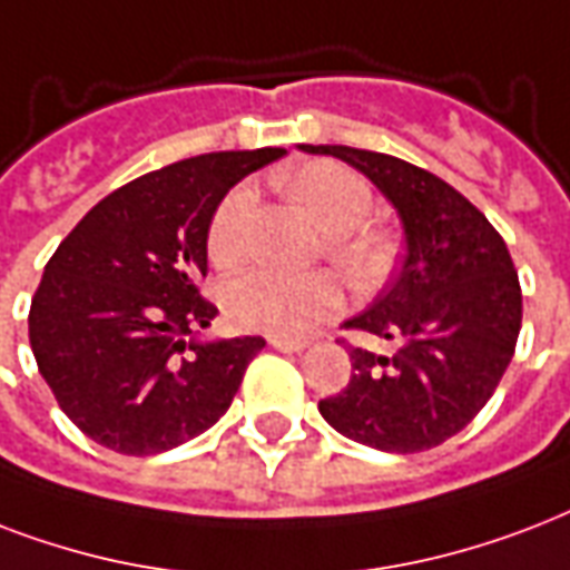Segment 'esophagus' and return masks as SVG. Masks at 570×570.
Instances as JSON below:
<instances>
[{"mask_svg":"<svg viewBox=\"0 0 570 570\" xmlns=\"http://www.w3.org/2000/svg\"><path fill=\"white\" fill-rule=\"evenodd\" d=\"M267 342H271V347L282 351V354H299V351L308 347V342H303V338H288V335H271Z\"/></svg>","mask_w":570,"mask_h":570,"instance_id":"obj_1","label":"esophagus"}]
</instances>
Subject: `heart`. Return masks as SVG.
Wrapping results in <instances>:
<instances>
[{
	"label": "heart",
	"instance_id": "b5f03b06",
	"mask_svg": "<svg viewBox=\"0 0 570 570\" xmlns=\"http://www.w3.org/2000/svg\"><path fill=\"white\" fill-rule=\"evenodd\" d=\"M285 187L308 207L317 225L330 232L326 255L333 258L347 279L356 285L381 279L390 267V237L360 225L372 210V189L360 175L330 160L306 163L285 175ZM255 205L253 184H237L216 205L207 228L210 258L232 264L244 253V232ZM342 303V288L330 273L246 271L228 282L223 291L225 315L244 330L273 335H303L330 317Z\"/></svg>",
	"mask_w": 570,
	"mask_h": 570
}]
</instances>
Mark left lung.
Returning a JSON list of instances; mask_svg holds the SVG:
<instances>
[{"instance_id":"8db88e82","label":"left lung","mask_w":570,"mask_h":570,"mask_svg":"<svg viewBox=\"0 0 570 570\" xmlns=\"http://www.w3.org/2000/svg\"><path fill=\"white\" fill-rule=\"evenodd\" d=\"M299 151L363 171L404 232L399 276L345 321L399 351L347 347L351 381L317 410L338 434L381 452L434 449L473 422L514 356L523 297L509 246L479 207L413 163L347 145Z\"/></svg>"}]
</instances>
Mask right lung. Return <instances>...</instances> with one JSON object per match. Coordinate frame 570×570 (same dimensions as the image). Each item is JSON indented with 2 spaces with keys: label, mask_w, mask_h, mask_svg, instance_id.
Returning a JSON list of instances; mask_svg holds the SVG:
<instances>
[{
  "label": "right lung",
  "mask_w": 570,
  "mask_h": 570,
  "mask_svg": "<svg viewBox=\"0 0 570 570\" xmlns=\"http://www.w3.org/2000/svg\"><path fill=\"white\" fill-rule=\"evenodd\" d=\"M285 148L171 163L97 202L43 267L29 308L38 372L68 419L121 454L187 443L232 407L262 335L198 338L207 228L237 180Z\"/></svg>",
  "instance_id": "right-lung-1"
}]
</instances>
